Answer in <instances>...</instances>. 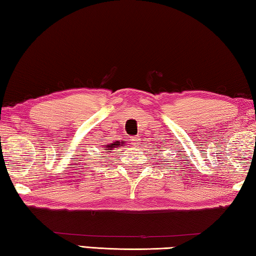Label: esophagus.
Returning a JSON list of instances; mask_svg holds the SVG:
<instances>
[{"instance_id": "34e87169", "label": "esophagus", "mask_w": 256, "mask_h": 256, "mask_svg": "<svg viewBox=\"0 0 256 256\" xmlns=\"http://www.w3.org/2000/svg\"><path fill=\"white\" fill-rule=\"evenodd\" d=\"M131 141H132V144L133 146H140V138H138V136H134L131 138Z\"/></svg>"}]
</instances>
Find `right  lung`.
Segmentation results:
<instances>
[{
  "label": "right lung",
  "mask_w": 256,
  "mask_h": 256,
  "mask_svg": "<svg viewBox=\"0 0 256 256\" xmlns=\"http://www.w3.org/2000/svg\"><path fill=\"white\" fill-rule=\"evenodd\" d=\"M123 144H124L123 141H122V142L118 141V142H114V144H108L107 148H120V146Z\"/></svg>",
  "instance_id": "obj_1"
}]
</instances>
